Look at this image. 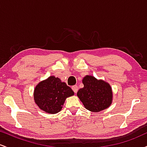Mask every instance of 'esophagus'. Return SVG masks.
Wrapping results in <instances>:
<instances>
[{"label": "esophagus", "mask_w": 147, "mask_h": 147, "mask_svg": "<svg viewBox=\"0 0 147 147\" xmlns=\"http://www.w3.org/2000/svg\"><path fill=\"white\" fill-rule=\"evenodd\" d=\"M72 90L74 91V92H75V93H77V92L78 91V87H77V86H73L72 87Z\"/></svg>", "instance_id": "esophagus-1"}]
</instances>
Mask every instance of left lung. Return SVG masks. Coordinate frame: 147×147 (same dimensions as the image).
Masks as SVG:
<instances>
[{"instance_id": "obj_1", "label": "left lung", "mask_w": 147, "mask_h": 147, "mask_svg": "<svg viewBox=\"0 0 147 147\" xmlns=\"http://www.w3.org/2000/svg\"><path fill=\"white\" fill-rule=\"evenodd\" d=\"M82 82L84 86L79 89L77 95L87 110L99 112L111 106L113 92L110 84L91 75L84 77Z\"/></svg>"}]
</instances>
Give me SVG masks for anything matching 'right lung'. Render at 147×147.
Returning <instances> with one entry per match:
<instances>
[{
	"instance_id": "right-lung-1",
	"label": "right lung",
	"mask_w": 147,
	"mask_h": 147,
	"mask_svg": "<svg viewBox=\"0 0 147 147\" xmlns=\"http://www.w3.org/2000/svg\"><path fill=\"white\" fill-rule=\"evenodd\" d=\"M74 92L66 84L55 76H50L39 82L34 91V99L40 109L50 114L61 110L65 99L74 95Z\"/></svg>"
}]
</instances>
